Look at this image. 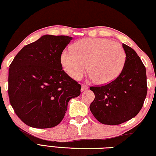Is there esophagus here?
Wrapping results in <instances>:
<instances>
[{"label":"esophagus","instance_id":"34e87169","mask_svg":"<svg viewBox=\"0 0 156 156\" xmlns=\"http://www.w3.org/2000/svg\"><path fill=\"white\" fill-rule=\"evenodd\" d=\"M82 88H81V91H84L87 90L89 88V87L87 85H86V84H82Z\"/></svg>","mask_w":156,"mask_h":156}]
</instances>
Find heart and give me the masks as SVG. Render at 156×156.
Wrapping results in <instances>:
<instances>
[{
  "instance_id": "1",
  "label": "heart",
  "mask_w": 156,
  "mask_h": 156,
  "mask_svg": "<svg viewBox=\"0 0 156 156\" xmlns=\"http://www.w3.org/2000/svg\"><path fill=\"white\" fill-rule=\"evenodd\" d=\"M72 49H65L60 59L64 70L75 80L83 77L88 64L91 80L107 84L115 80L125 67V49L110 39L84 38L75 43Z\"/></svg>"
}]
</instances>
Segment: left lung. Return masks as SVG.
<instances>
[{
  "instance_id": "obj_1",
  "label": "left lung",
  "mask_w": 156,
  "mask_h": 156,
  "mask_svg": "<svg viewBox=\"0 0 156 156\" xmlns=\"http://www.w3.org/2000/svg\"><path fill=\"white\" fill-rule=\"evenodd\" d=\"M126 62L119 76L112 83L91 87L95 99L90 110L104 125H117L131 120L143 106L147 93L146 68L137 53L125 44Z\"/></svg>"
}]
</instances>
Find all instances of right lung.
<instances>
[{
    "mask_svg": "<svg viewBox=\"0 0 156 156\" xmlns=\"http://www.w3.org/2000/svg\"><path fill=\"white\" fill-rule=\"evenodd\" d=\"M72 40L44 35L25 46L9 66L8 95L18 117L26 125L46 129L61 122L71 98L81 85L62 70L60 54Z\"/></svg>",
    "mask_w": 156,
    "mask_h": 156,
    "instance_id": "obj_1",
    "label": "right lung"
}]
</instances>
